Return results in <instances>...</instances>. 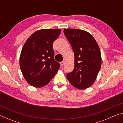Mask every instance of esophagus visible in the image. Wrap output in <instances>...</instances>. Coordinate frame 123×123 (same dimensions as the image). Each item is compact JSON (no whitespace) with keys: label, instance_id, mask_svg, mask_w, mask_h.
Here are the masks:
<instances>
[{"label":"esophagus","instance_id":"obj_1","mask_svg":"<svg viewBox=\"0 0 123 123\" xmlns=\"http://www.w3.org/2000/svg\"><path fill=\"white\" fill-rule=\"evenodd\" d=\"M64 61H62V62H60V65H61V66H63V65H64Z\"/></svg>","mask_w":123,"mask_h":123}]
</instances>
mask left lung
I'll use <instances>...</instances> for the list:
<instances>
[{
    "label": "left lung",
    "mask_w": 123,
    "mask_h": 123,
    "mask_svg": "<svg viewBox=\"0 0 123 123\" xmlns=\"http://www.w3.org/2000/svg\"><path fill=\"white\" fill-rule=\"evenodd\" d=\"M64 34L74 53V68L67 78L75 88L84 89L96 80L101 66L100 50L91 34L80 29H64Z\"/></svg>",
    "instance_id": "1"
}]
</instances>
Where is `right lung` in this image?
Here are the masks:
<instances>
[{"instance_id":"right-lung-1","label":"right lung","mask_w":123,"mask_h":123,"mask_svg":"<svg viewBox=\"0 0 123 123\" xmlns=\"http://www.w3.org/2000/svg\"><path fill=\"white\" fill-rule=\"evenodd\" d=\"M60 29L37 30L25 42L19 59V66L24 79L35 87L45 86L60 68L54 59V42L61 34Z\"/></svg>"}]
</instances>
